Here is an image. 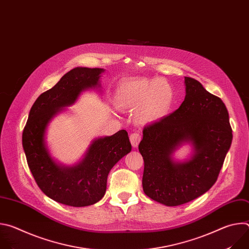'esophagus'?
<instances>
[{"label":"esophagus","mask_w":249,"mask_h":249,"mask_svg":"<svg viewBox=\"0 0 249 249\" xmlns=\"http://www.w3.org/2000/svg\"><path fill=\"white\" fill-rule=\"evenodd\" d=\"M141 139H142V136H141V134L139 132H133L130 135V142H131V144H132V146L134 148L138 147Z\"/></svg>","instance_id":"1"}]
</instances>
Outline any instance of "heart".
I'll return each instance as SVG.
<instances>
[{"instance_id": "obj_1", "label": "heart", "mask_w": 249, "mask_h": 249, "mask_svg": "<svg viewBox=\"0 0 249 249\" xmlns=\"http://www.w3.org/2000/svg\"><path fill=\"white\" fill-rule=\"evenodd\" d=\"M114 99L121 109H135L139 106L138 120L141 123H151L168 112L174 101V90L163 79H131L117 86Z\"/></svg>"}]
</instances>
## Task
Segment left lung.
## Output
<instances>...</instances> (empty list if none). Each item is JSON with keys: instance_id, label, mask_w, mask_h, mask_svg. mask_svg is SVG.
<instances>
[{"instance_id": "left-lung-1", "label": "left lung", "mask_w": 249, "mask_h": 249, "mask_svg": "<svg viewBox=\"0 0 249 249\" xmlns=\"http://www.w3.org/2000/svg\"><path fill=\"white\" fill-rule=\"evenodd\" d=\"M186 95L178 109L143 129L139 152L144 160L145 194L166 206H179L206 193L218 179L231 145L232 130L223 100L185 77ZM195 155L174 163L171 156L182 142Z\"/></svg>"}]
</instances>
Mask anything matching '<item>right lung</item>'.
Here are the masks:
<instances>
[{"label": "right lung", "instance_id": "obj_1", "mask_svg": "<svg viewBox=\"0 0 249 249\" xmlns=\"http://www.w3.org/2000/svg\"><path fill=\"white\" fill-rule=\"evenodd\" d=\"M103 71L75 68L65 74L35 100L22 132V147L35 182L46 196L64 205L86 207L98 202L105 194L110 169L132 149L128 133L120 130L93 141L78 164L62 167L54 162L45 147V130L53 116L73 104L84 89L99 86Z\"/></svg>", "mask_w": 249, "mask_h": 249}]
</instances>
